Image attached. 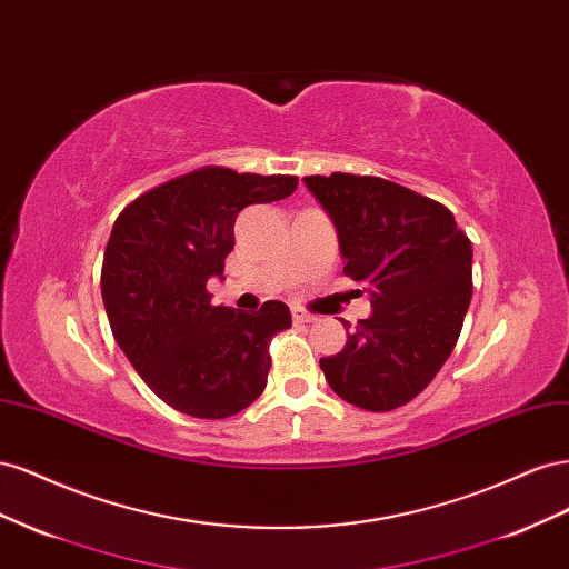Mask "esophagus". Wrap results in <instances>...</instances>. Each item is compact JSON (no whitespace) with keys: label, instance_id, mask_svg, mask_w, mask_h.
<instances>
[{"label":"esophagus","instance_id":"34e87169","mask_svg":"<svg viewBox=\"0 0 569 569\" xmlns=\"http://www.w3.org/2000/svg\"><path fill=\"white\" fill-rule=\"evenodd\" d=\"M291 318H295V322H297V325L313 322V320H316V316H311L308 311H303V308H299V306L291 308Z\"/></svg>","mask_w":569,"mask_h":569}]
</instances>
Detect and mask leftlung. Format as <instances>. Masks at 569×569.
I'll return each mask as SVG.
<instances>
[{
    "label": "left lung",
    "instance_id": "1",
    "mask_svg": "<svg viewBox=\"0 0 569 569\" xmlns=\"http://www.w3.org/2000/svg\"><path fill=\"white\" fill-rule=\"evenodd\" d=\"M303 182L335 222L343 274L372 303L320 368L343 401L401 408L435 380L460 337L472 297L470 239L443 203L396 182L351 173Z\"/></svg>",
    "mask_w": 569,
    "mask_h": 569
}]
</instances>
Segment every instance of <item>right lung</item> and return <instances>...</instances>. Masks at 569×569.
Returning a JSON list of instances; mask_svg holds the SVG:
<instances>
[{
    "instance_id": "obj_1",
    "label": "right lung",
    "mask_w": 569,
    "mask_h": 569,
    "mask_svg": "<svg viewBox=\"0 0 569 569\" xmlns=\"http://www.w3.org/2000/svg\"><path fill=\"white\" fill-rule=\"evenodd\" d=\"M295 176L206 166L128 203L101 266V299L118 347L147 387L184 416L222 420L263 393L270 339L291 327L282 301L244 313L213 306L234 220L251 203L295 194Z\"/></svg>"
}]
</instances>
